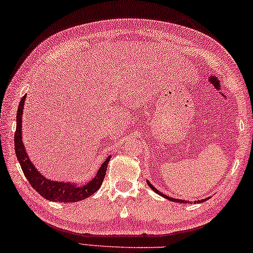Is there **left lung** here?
<instances>
[{
  "label": "left lung",
  "mask_w": 253,
  "mask_h": 253,
  "mask_svg": "<svg viewBox=\"0 0 253 253\" xmlns=\"http://www.w3.org/2000/svg\"><path fill=\"white\" fill-rule=\"evenodd\" d=\"M148 184H149V186H150L151 188H152V190H153L154 192H156V193L160 194L161 197H164V198H166V199L170 200V201H175V202H179V203H187V201H184V200H178V199H174V198H169V197H167V195H165V194L161 193L160 191H158L156 187H153V186H152V184H151L150 182H148ZM206 200H207V199H205V200H199V201H197V203H198V202H203V201H206Z\"/></svg>",
  "instance_id": "1"
}]
</instances>
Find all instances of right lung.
I'll return each instance as SVG.
<instances>
[{
  "label": "right lung",
  "mask_w": 253,
  "mask_h": 253,
  "mask_svg": "<svg viewBox=\"0 0 253 253\" xmlns=\"http://www.w3.org/2000/svg\"><path fill=\"white\" fill-rule=\"evenodd\" d=\"M26 95L22 97L20 103H19L18 111H17V128L14 133V150H16V156L18 158L19 164L21 166L22 171L28 179L33 188H35L37 193L41 197L45 198L50 201H58V202H77L81 200L88 198L89 195L95 193L102 185L105 172H107L108 163L111 157H108L103 165L101 166L96 176L90 180L89 183L84 186H77L76 184L70 183H62V182H54V180L47 179L37 171V169L34 167V165L30 163L28 159L27 153H26L25 146L22 144L21 139V117L24 112V104H25Z\"/></svg>",
  "instance_id": "1"
}]
</instances>
